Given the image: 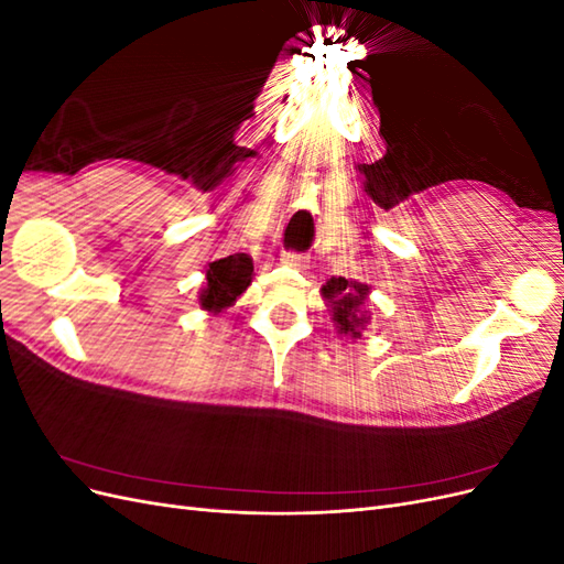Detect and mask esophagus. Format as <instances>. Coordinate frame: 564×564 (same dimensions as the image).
Returning a JSON list of instances; mask_svg holds the SVG:
<instances>
[{"label": "esophagus", "mask_w": 564, "mask_h": 564, "mask_svg": "<svg viewBox=\"0 0 564 564\" xmlns=\"http://www.w3.org/2000/svg\"><path fill=\"white\" fill-rule=\"evenodd\" d=\"M282 263L284 265H289V268H296V270H301V268H305V256L303 253H299V251H282Z\"/></svg>", "instance_id": "1"}]
</instances>
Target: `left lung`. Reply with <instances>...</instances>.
<instances>
[{
	"instance_id": "8db88e82",
	"label": "left lung",
	"mask_w": 564,
	"mask_h": 564,
	"mask_svg": "<svg viewBox=\"0 0 564 564\" xmlns=\"http://www.w3.org/2000/svg\"><path fill=\"white\" fill-rule=\"evenodd\" d=\"M369 286L362 282H348L346 278H332L322 286V296L332 303V319L338 324L340 334H350L352 338L360 336V329L367 324L365 317V299Z\"/></svg>"
}]
</instances>
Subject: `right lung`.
Instances as JSON below:
<instances>
[{"mask_svg":"<svg viewBox=\"0 0 564 564\" xmlns=\"http://www.w3.org/2000/svg\"><path fill=\"white\" fill-rule=\"evenodd\" d=\"M251 275L253 263L247 253L226 256V259L209 263L207 289H204L199 296L202 308L214 313L228 308V305H232L235 299L251 284Z\"/></svg>","mask_w":564,"mask_h":564,"instance_id":"add662e5","label":"right lung"}]
</instances>
